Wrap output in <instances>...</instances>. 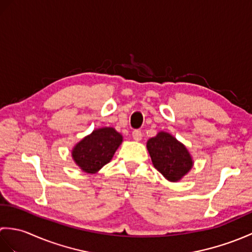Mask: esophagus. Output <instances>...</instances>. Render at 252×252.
Instances as JSON below:
<instances>
[{"instance_id": "esophagus-1", "label": "esophagus", "mask_w": 252, "mask_h": 252, "mask_svg": "<svg viewBox=\"0 0 252 252\" xmlns=\"http://www.w3.org/2000/svg\"><path fill=\"white\" fill-rule=\"evenodd\" d=\"M132 137L134 141L140 142L142 140V132L140 130H134L132 132Z\"/></svg>"}]
</instances>
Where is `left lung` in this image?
<instances>
[{"label": "left lung", "instance_id": "left-lung-1", "mask_svg": "<svg viewBox=\"0 0 252 252\" xmlns=\"http://www.w3.org/2000/svg\"><path fill=\"white\" fill-rule=\"evenodd\" d=\"M146 147L154 167L170 182L181 181L194 165L189 149L168 132H158L147 141Z\"/></svg>", "mask_w": 252, "mask_h": 252}]
</instances>
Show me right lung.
Instances as JSON below:
<instances>
[{
    "label": "right lung",
    "mask_w": 252,
    "mask_h": 252,
    "mask_svg": "<svg viewBox=\"0 0 252 252\" xmlns=\"http://www.w3.org/2000/svg\"><path fill=\"white\" fill-rule=\"evenodd\" d=\"M122 141L114 127H98L73 146L71 157L83 172L94 174L110 161Z\"/></svg>",
    "instance_id": "right-lung-1"
}]
</instances>
